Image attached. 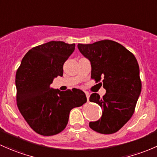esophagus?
<instances>
[{
    "label": "esophagus",
    "mask_w": 157,
    "mask_h": 157,
    "mask_svg": "<svg viewBox=\"0 0 157 157\" xmlns=\"http://www.w3.org/2000/svg\"><path fill=\"white\" fill-rule=\"evenodd\" d=\"M85 94H86L87 99H88V100H89V98H90V94H89V93H88V92H85Z\"/></svg>",
    "instance_id": "esophagus-1"
}]
</instances>
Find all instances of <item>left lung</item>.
Masks as SVG:
<instances>
[{
	"instance_id": "left-lung-1",
	"label": "left lung",
	"mask_w": 157,
	"mask_h": 157,
	"mask_svg": "<svg viewBox=\"0 0 157 157\" xmlns=\"http://www.w3.org/2000/svg\"><path fill=\"white\" fill-rule=\"evenodd\" d=\"M81 54L89 59L91 78L106 89L101 98L90 97L103 109L101 119L89 127L103 135L118 132L131 119L141 91L140 69L136 58L120 44L103 40L89 44H78Z\"/></svg>"
}]
</instances>
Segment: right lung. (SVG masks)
Masks as SVG:
<instances>
[{"label":"right lung","instance_id":"add662e5","mask_svg":"<svg viewBox=\"0 0 157 157\" xmlns=\"http://www.w3.org/2000/svg\"><path fill=\"white\" fill-rule=\"evenodd\" d=\"M75 47V44L54 41L35 47L24 56L17 69V106L27 123L39 135L51 136L62 132L71 109L86 103L82 90L60 91L50 87L54 78L63 76L64 63Z\"/></svg>","mask_w":157,"mask_h":157}]
</instances>
